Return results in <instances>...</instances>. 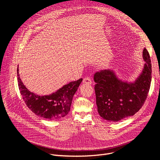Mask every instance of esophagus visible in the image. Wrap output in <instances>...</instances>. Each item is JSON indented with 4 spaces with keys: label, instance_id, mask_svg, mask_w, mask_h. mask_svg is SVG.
Listing matches in <instances>:
<instances>
[{
    "label": "esophagus",
    "instance_id": "esophagus-1",
    "mask_svg": "<svg viewBox=\"0 0 160 160\" xmlns=\"http://www.w3.org/2000/svg\"><path fill=\"white\" fill-rule=\"evenodd\" d=\"M83 82L85 84H87V85H90L91 83H92V80H91V78L89 77H86L83 78Z\"/></svg>",
    "mask_w": 160,
    "mask_h": 160
}]
</instances>
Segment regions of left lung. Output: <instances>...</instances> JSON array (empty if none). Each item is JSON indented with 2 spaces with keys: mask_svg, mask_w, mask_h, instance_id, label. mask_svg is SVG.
Listing matches in <instances>:
<instances>
[{
  "mask_svg": "<svg viewBox=\"0 0 160 160\" xmlns=\"http://www.w3.org/2000/svg\"><path fill=\"white\" fill-rule=\"evenodd\" d=\"M146 61L142 73L134 83H128L117 78L111 70L95 73L94 90L99 115L109 121L118 122L138 112L146 101L151 82V63L146 48Z\"/></svg>",
  "mask_w": 160,
  "mask_h": 160,
  "instance_id": "obj_1",
  "label": "left lung"
}]
</instances>
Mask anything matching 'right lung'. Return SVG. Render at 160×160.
I'll return each instance as SVG.
<instances>
[{"label": "right lung", "instance_id": "right-lung-1", "mask_svg": "<svg viewBox=\"0 0 160 160\" xmlns=\"http://www.w3.org/2000/svg\"><path fill=\"white\" fill-rule=\"evenodd\" d=\"M18 82L20 93L27 107L36 115L48 120H59L67 115L70 110L72 99L82 81L80 78L64 85L49 96H40L30 92L21 82L18 68Z\"/></svg>", "mask_w": 160, "mask_h": 160}]
</instances>
